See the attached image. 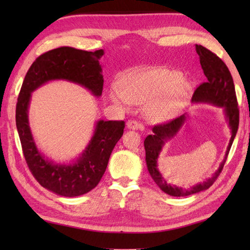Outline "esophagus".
Returning <instances> with one entry per match:
<instances>
[{"label": "esophagus", "mask_w": 250, "mask_h": 250, "mask_svg": "<svg viewBox=\"0 0 250 250\" xmlns=\"http://www.w3.org/2000/svg\"><path fill=\"white\" fill-rule=\"evenodd\" d=\"M126 125H128V128L130 130H139L141 128V125L137 122L136 120H128L126 122Z\"/></svg>", "instance_id": "esophagus-1"}]
</instances>
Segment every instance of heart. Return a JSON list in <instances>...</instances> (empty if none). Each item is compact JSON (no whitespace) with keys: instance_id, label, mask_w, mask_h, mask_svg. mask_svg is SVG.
I'll return each mask as SVG.
<instances>
[{"instance_id":"b5f03b06","label":"heart","mask_w":250,"mask_h":250,"mask_svg":"<svg viewBox=\"0 0 250 250\" xmlns=\"http://www.w3.org/2000/svg\"><path fill=\"white\" fill-rule=\"evenodd\" d=\"M182 74L158 68L132 74L122 81V89H111L115 103L128 107L131 103L147 104L146 115L151 121L169 119L176 114L189 91Z\"/></svg>"}]
</instances>
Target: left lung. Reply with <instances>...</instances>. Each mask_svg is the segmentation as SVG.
Listing matches in <instances>:
<instances>
[{
  "label": "left lung",
  "mask_w": 250,
  "mask_h": 250,
  "mask_svg": "<svg viewBox=\"0 0 250 250\" xmlns=\"http://www.w3.org/2000/svg\"><path fill=\"white\" fill-rule=\"evenodd\" d=\"M195 49L200 56V63L202 68H203L204 75L206 76V82L202 83L195 89L192 100L194 102L213 103L215 105L222 106L225 108V113L228 120H229V125L232 131L230 144L226 153L227 159L231 149L232 143L236 135L238 124H240V109H238L237 105L234 83H233V78L229 68H228L226 63L218 56L201 45H196ZM184 121L185 116H180L176 119L158 124L152 128L153 134L148 135L144 141L148 172H149L150 176L160 187V189L172 196H187L193 193H198L205 189H208L216 182V179L218 178L226 162L225 160L221 163L218 171L213 175V177L205 180L203 184L194 186L193 188L189 190L167 184L160 172L158 171L157 159L161 151L164 141L171 139V137L176 134L180 126L183 125Z\"/></svg>",
  "instance_id": "1"
}]
</instances>
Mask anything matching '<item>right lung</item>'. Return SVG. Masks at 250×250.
Masks as SVG:
<instances>
[{
  "instance_id": "right-lung-1",
  "label": "right lung",
  "mask_w": 250,
  "mask_h": 250,
  "mask_svg": "<svg viewBox=\"0 0 250 250\" xmlns=\"http://www.w3.org/2000/svg\"><path fill=\"white\" fill-rule=\"evenodd\" d=\"M102 49L86 51L59 47L37 57L23 79L16 105V125L28 167L41 186L63 196H77L91 191L107 167L110 153L124 134L125 121L100 120L91 142L77 163L54 166L37 150L28 122L31 92L51 79H66L88 88L100 97L103 76L99 60Z\"/></svg>"
}]
</instances>
